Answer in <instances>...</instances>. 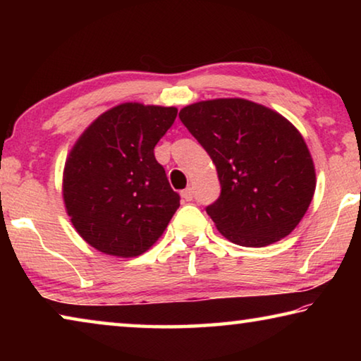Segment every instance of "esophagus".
<instances>
[{
	"label": "esophagus",
	"mask_w": 361,
	"mask_h": 361,
	"mask_svg": "<svg viewBox=\"0 0 361 361\" xmlns=\"http://www.w3.org/2000/svg\"><path fill=\"white\" fill-rule=\"evenodd\" d=\"M181 197H183V200H186V202H191L192 197H194L192 188H186L185 191H181Z\"/></svg>",
	"instance_id": "1"
}]
</instances>
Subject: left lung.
I'll use <instances>...</instances> for the list:
<instances>
[{
    "label": "left lung",
    "mask_w": 361,
    "mask_h": 361,
    "mask_svg": "<svg viewBox=\"0 0 361 361\" xmlns=\"http://www.w3.org/2000/svg\"><path fill=\"white\" fill-rule=\"evenodd\" d=\"M180 119L215 164L221 194L207 207L216 229L242 247L290 234L315 192V167L291 122L245 99L197 102Z\"/></svg>",
    "instance_id": "8db88e82"
}]
</instances>
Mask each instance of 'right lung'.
<instances>
[{
	"mask_svg": "<svg viewBox=\"0 0 361 361\" xmlns=\"http://www.w3.org/2000/svg\"><path fill=\"white\" fill-rule=\"evenodd\" d=\"M175 106L127 102L100 114L76 140L63 169V202L78 234L119 258L145 253L164 234L180 195L156 161Z\"/></svg>",
	"mask_w": 361,
	"mask_h": 361,
	"instance_id": "add662e5",
	"label": "right lung"
}]
</instances>
